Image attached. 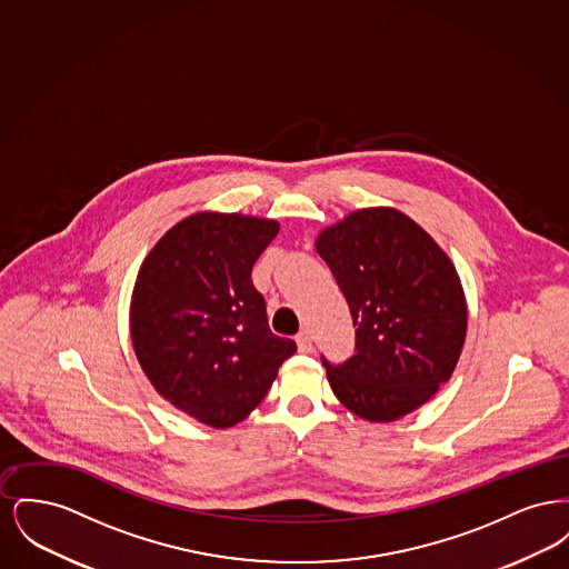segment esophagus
I'll return each mask as SVG.
<instances>
[{"label": "esophagus", "instance_id": "obj_1", "mask_svg": "<svg viewBox=\"0 0 569 569\" xmlns=\"http://www.w3.org/2000/svg\"><path fill=\"white\" fill-rule=\"evenodd\" d=\"M298 352L311 353L313 352V341H311V335L307 330H300L297 335Z\"/></svg>", "mask_w": 569, "mask_h": 569}]
</instances>
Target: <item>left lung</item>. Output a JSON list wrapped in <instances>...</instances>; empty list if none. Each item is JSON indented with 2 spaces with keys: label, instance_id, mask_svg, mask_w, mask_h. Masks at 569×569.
<instances>
[{
  "label": "left lung",
  "instance_id": "8db88e82",
  "mask_svg": "<svg viewBox=\"0 0 569 569\" xmlns=\"http://www.w3.org/2000/svg\"><path fill=\"white\" fill-rule=\"evenodd\" d=\"M356 326L343 365L322 356L335 397L369 422H392L425 406L457 362L467 332L459 272L406 213L353 211L316 239Z\"/></svg>",
  "mask_w": 569,
  "mask_h": 569
}]
</instances>
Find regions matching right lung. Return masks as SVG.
<instances>
[{
	"label": "right lung",
	"mask_w": 569,
	"mask_h": 569,
	"mask_svg": "<svg viewBox=\"0 0 569 569\" xmlns=\"http://www.w3.org/2000/svg\"><path fill=\"white\" fill-rule=\"evenodd\" d=\"M274 219L196 213L172 226L136 277L130 332L144 376L168 403L216 429L262 403L292 339L272 335L251 269Z\"/></svg>",
	"instance_id": "obj_1"
}]
</instances>
